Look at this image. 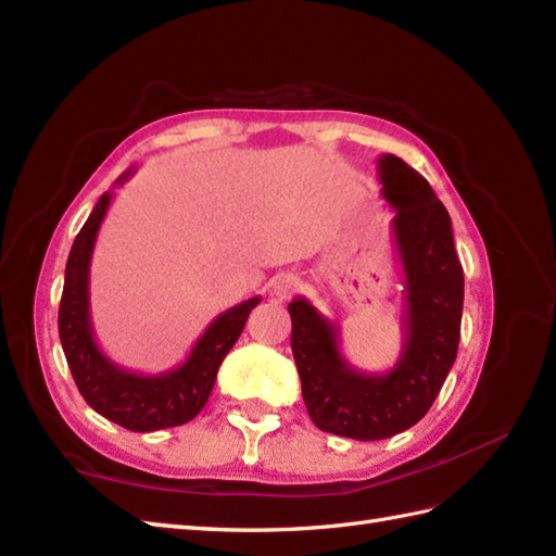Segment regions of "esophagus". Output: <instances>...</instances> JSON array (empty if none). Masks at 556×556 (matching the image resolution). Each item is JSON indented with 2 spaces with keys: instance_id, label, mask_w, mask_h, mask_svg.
Listing matches in <instances>:
<instances>
[{
  "instance_id": "obj_1",
  "label": "esophagus",
  "mask_w": 556,
  "mask_h": 556,
  "mask_svg": "<svg viewBox=\"0 0 556 556\" xmlns=\"http://www.w3.org/2000/svg\"><path fill=\"white\" fill-rule=\"evenodd\" d=\"M299 287H301V279L295 275H279L273 281V295L279 301H287L295 291H299Z\"/></svg>"
}]
</instances>
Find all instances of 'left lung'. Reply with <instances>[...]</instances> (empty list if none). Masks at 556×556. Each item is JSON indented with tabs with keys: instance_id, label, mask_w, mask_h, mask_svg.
<instances>
[{
	"instance_id": "8db88e82",
	"label": "left lung",
	"mask_w": 556,
	"mask_h": 556,
	"mask_svg": "<svg viewBox=\"0 0 556 556\" xmlns=\"http://www.w3.org/2000/svg\"><path fill=\"white\" fill-rule=\"evenodd\" d=\"M381 197L395 211V251L403 265L405 345L393 369H355L339 348V327L303 295L289 303L291 351L303 400L317 429L381 441L415 426L455 365L464 273L453 223L431 185L393 153L379 159Z\"/></svg>"
}]
</instances>
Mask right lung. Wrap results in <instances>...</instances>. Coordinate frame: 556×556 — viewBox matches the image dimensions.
Returning <instances> with one entry per match:
<instances>
[{"label": "right lung", "instance_id": "add662e5", "mask_svg": "<svg viewBox=\"0 0 556 556\" xmlns=\"http://www.w3.org/2000/svg\"><path fill=\"white\" fill-rule=\"evenodd\" d=\"M132 173L135 167L123 173L115 185L127 182ZM111 199L113 191L101 193L94 211L89 213L80 235L73 241L59 307L63 353L77 389L101 417L139 433L182 426L208 403L217 369L241 337L251 309L261 303V295L217 315L193 343L182 365L161 374H141L113 363L94 341L92 313H89V265Z\"/></svg>", "mask_w": 556, "mask_h": 556}]
</instances>
